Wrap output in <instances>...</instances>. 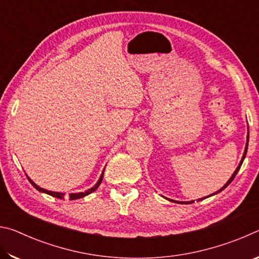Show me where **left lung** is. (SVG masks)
<instances>
[{
	"mask_svg": "<svg viewBox=\"0 0 259 259\" xmlns=\"http://www.w3.org/2000/svg\"><path fill=\"white\" fill-rule=\"evenodd\" d=\"M248 143H249V128H248V135H247V143H245V147H244V152H243V155H242V159H241V161H240V163H239V165L236 166V169H235V171L233 172V175H232L231 176V178L229 179V181H227V183L225 184L224 186H223L221 190H218L217 192H214V193H212V194H210V195H208V196H204V198H201V199H198L196 201H201V200H204V199H207V198H209V196H212V195H214V194H218L219 192H222L223 190H225V188L230 185V184L232 183V181H233L234 179V177L236 176V174H238V171L240 170V168H241V165H242V163H243V160H244V157H245V155H247V150H248ZM164 199H166V200H169V201H171V202H176V203H184V204H188V203H193L194 202V200L193 201H186V202H184V201H176V200H171V199H168V198H164Z\"/></svg>",
	"mask_w": 259,
	"mask_h": 259,
	"instance_id": "left-lung-1",
	"label": "left lung"
}]
</instances>
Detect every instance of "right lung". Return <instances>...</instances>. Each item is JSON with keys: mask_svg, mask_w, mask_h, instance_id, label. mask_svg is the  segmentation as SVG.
Masks as SVG:
<instances>
[{"mask_svg": "<svg viewBox=\"0 0 259 259\" xmlns=\"http://www.w3.org/2000/svg\"><path fill=\"white\" fill-rule=\"evenodd\" d=\"M104 170H105V169H104ZM104 170H103L102 175H100V177H99V179H98V182L96 183L93 187L89 188V190L84 191V192H78V193H69V200H77V199L84 198V196L89 195L90 193H93V192H95L96 190H97V188H98V187H99V185H100V183H102V181H103V177H104ZM27 178H28L29 183L32 184V185H33L35 188H36V190H37L38 192L46 193V194H49V195L54 196V198H57V199H64V196H65V193H61V192H52V191H48V190H46V188H42V187H40V186H38V185H36V184H35V183L32 181V179H30L28 176H27Z\"/></svg>", "mask_w": 259, "mask_h": 259, "instance_id": "right-lung-1", "label": "right lung"}]
</instances>
